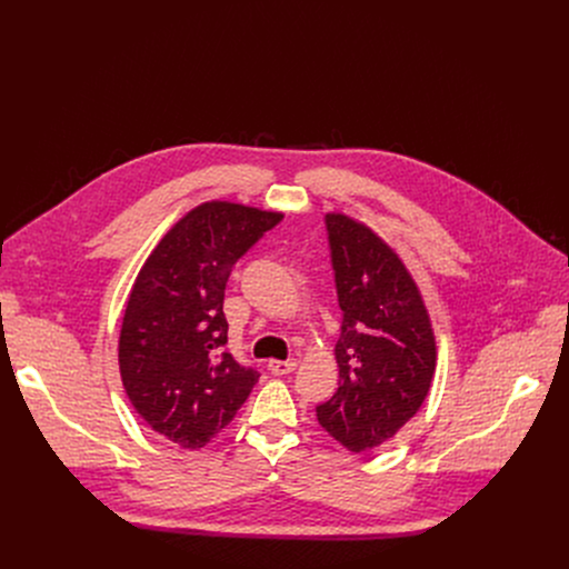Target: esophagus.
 Instances as JSON below:
<instances>
[{
    "mask_svg": "<svg viewBox=\"0 0 569 569\" xmlns=\"http://www.w3.org/2000/svg\"><path fill=\"white\" fill-rule=\"evenodd\" d=\"M295 367H297V360H270L268 362V369H270V373H274V376H286V373H290V371H295Z\"/></svg>",
    "mask_w": 569,
    "mask_h": 569,
    "instance_id": "34e87169",
    "label": "esophagus"
}]
</instances>
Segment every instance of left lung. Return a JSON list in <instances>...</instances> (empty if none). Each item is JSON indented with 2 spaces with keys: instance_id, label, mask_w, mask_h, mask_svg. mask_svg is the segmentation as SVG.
I'll list each match as a JSON object with an SVG mask.
<instances>
[{
  "instance_id": "obj_1",
  "label": "left lung",
  "mask_w": 569,
  "mask_h": 569,
  "mask_svg": "<svg viewBox=\"0 0 569 569\" xmlns=\"http://www.w3.org/2000/svg\"><path fill=\"white\" fill-rule=\"evenodd\" d=\"M323 222L342 308L340 387L315 410L338 443L365 452L419 412L435 373V333L421 292L393 250L342 213Z\"/></svg>"
}]
</instances>
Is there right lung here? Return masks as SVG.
<instances>
[{"label":"right lung","mask_w":569,"mask_h":569,"mask_svg":"<svg viewBox=\"0 0 569 569\" xmlns=\"http://www.w3.org/2000/svg\"><path fill=\"white\" fill-rule=\"evenodd\" d=\"M283 220L233 202L189 211L143 263L121 323L119 369L137 415L182 448L209 443L259 371L227 349L224 286L240 257Z\"/></svg>","instance_id":"obj_1"}]
</instances>
